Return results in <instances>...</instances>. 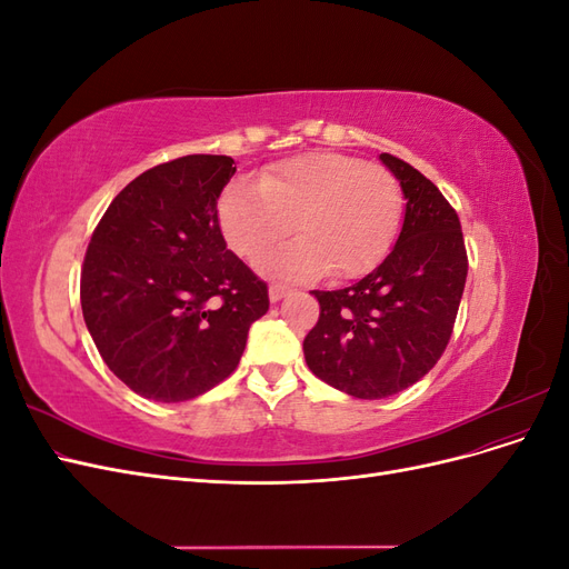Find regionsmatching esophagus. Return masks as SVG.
I'll use <instances>...</instances> for the list:
<instances>
[{"instance_id":"34e87169","label":"esophagus","mask_w":569,"mask_h":569,"mask_svg":"<svg viewBox=\"0 0 569 569\" xmlns=\"http://www.w3.org/2000/svg\"><path fill=\"white\" fill-rule=\"evenodd\" d=\"M287 295H289V287H284V284H270V289H268V297L272 303L280 301Z\"/></svg>"}]
</instances>
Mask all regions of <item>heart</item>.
Listing matches in <instances>:
<instances>
[{
  "label": "heart",
  "mask_w": 569,
  "mask_h": 569,
  "mask_svg": "<svg viewBox=\"0 0 569 569\" xmlns=\"http://www.w3.org/2000/svg\"><path fill=\"white\" fill-rule=\"evenodd\" d=\"M401 184L385 166L335 151L274 163L256 187L232 182L218 199V228L228 247L256 258L297 226L295 242L266 251L268 278L306 282L335 270L353 280L387 256L401 222Z\"/></svg>",
  "instance_id": "b5f03b06"
}]
</instances>
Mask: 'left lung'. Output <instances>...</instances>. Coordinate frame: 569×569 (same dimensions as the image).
<instances>
[{"label":"left lung","instance_id":"left-lung-1","mask_svg":"<svg viewBox=\"0 0 569 569\" xmlns=\"http://www.w3.org/2000/svg\"><path fill=\"white\" fill-rule=\"evenodd\" d=\"M401 182L406 216L385 261L363 280L313 291L320 318L303 339L316 377L356 399H387L437 366L468 278L453 206L410 163L380 153Z\"/></svg>","mask_w":569,"mask_h":569}]
</instances>
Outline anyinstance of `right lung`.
Wrapping results in <instances>:
<instances>
[{
	"mask_svg": "<svg viewBox=\"0 0 569 569\" xmlns=\"http://www.w3.org/2000/svg\"><path fill=\"white\" fill-rule=\"evenodd\" d=\"M234 170L213 153L153 166L120 189L90 239L84 325L109 370L144 399L180 403L226 380L270 306L218 228Z\"/></svg>",
	"mask_w": 569,
	"mask_h": 569,
	"instance_id": "obj_1",
	"label": "right lung"
}]
</instances>
